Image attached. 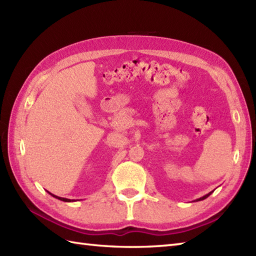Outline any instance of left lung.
<instances>
[{
    "mask_svg": "<svg viewBox=\"0 0 256 256\" xmlns=\"http://www.w3.org/2000/svg\"><path fill=\"white\" fill-rule=\"evenodd\" d=\"M210 194H211V192H210ZM210 194H206V196H204V197H201L200 199H198V201H199V200H204V199H206V197H209V196H210Z\"/></svg>",
    "mask_w": 256,
    "mask_h": 256,
    "instance_id": "8db88e82",
    "label": "left lung"
}]
</instances>
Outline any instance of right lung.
I'll use <instances>...</instances> for the list:
<instances>
[{
  "instance_id": "right-lung-1",
  "label": "right lung",
  "mask_w": 256,
  "mask_h": 256,
  "mask_svg": "<svg viewBox=\"0 0 256 256\" xmlns=\"http://www.w3.org/2000/svg\"><path fill=\"white\" fill-rule=\"evenodd\" d=\"M52 197H55V198H57V199H59V200H62V201H66V202H70V201H74V200H70V199H67V198H62V197H58V196H55V194H50Z\"/></svg>"
}]
</instances>
